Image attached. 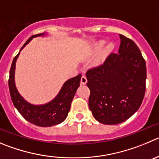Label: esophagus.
I'll return each instance as SVG.
<instances>
[{
    "mask_svg": "<svg viewBox=\"0 0 159 159\" xmlns=\"http://www.w3.org/2000/svg\"><path fill=\"white\" fill-rule=\"evenodd\" d=\"M87 83V77L85 76V75H83L82 77H81V84H86Z\"/></svg>",
    "mask_w": 159,
    "mask_h": 159,
    "instance_id": "34e87169",
    "label": "esophagus"
}]
</instances>
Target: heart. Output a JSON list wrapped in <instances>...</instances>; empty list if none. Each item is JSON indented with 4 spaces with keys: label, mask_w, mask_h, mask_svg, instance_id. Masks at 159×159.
<instances>
[{
    "label": "heart",
    "mask_w": 159,
    "mask_h": 159,
    "mask_svg": "<svg viewBox=\"0 0 159 159\" xmlns=\"http://www.w3.org/2000/svg\"><path fill=\"white\" fill-rule=\"evenodd\" d=\"M104 44H105V41H100L99 43H98V45H97V48H101L102 47L104 46ZM114 44H113L112 43H108V45H107L106 47V49H105V51H106V52L108 53H110L111 51H112V50L114 49Z\"/></svg>",
    "instance_id": "b5f03b06"
}]
</instances>
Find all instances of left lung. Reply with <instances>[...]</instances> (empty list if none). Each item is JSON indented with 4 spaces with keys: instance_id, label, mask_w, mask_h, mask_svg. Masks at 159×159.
Wrapping results in <instances>:
<instances>
[{
    "instance_id": "left-lung-1",
    "label": "left lung",
    "mask_w": 159,
    "mask_h": 159,
    "mask_svg": "<svg viewBox=\"0 0 159 159\" xmlns=\"http://www.w3.org/2000/svg\"><path fill=\"white\" fill-rule=\"evenodd\" d=\"M119 37V53L86 72L89 108L95 119L107 125L130 118L141 105L146 89V63L140 49L131 39Z\"/></svg>"
}]
</instances>
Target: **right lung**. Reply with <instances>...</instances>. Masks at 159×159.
I'll use <instances>...</instances> for the list:
<instances>
[{"instance_id":"add662e5","label":"right lung","mask_w":159,"mask_h":159,"mask_svg":"<svg viewBox=\"0 0 159 159\" xmlns=\"http://www.w3.org/2000/svg\"><path fill=\"white\" fill-rule=\"evenodd\" d=\"M44 35V33H39L33 35L22 46L21 50L33 38L39 36ZM20 50V51H21ZM19 54L13 59L10 69V75L8 79V87L11 98L14 106L17 108L22 117L28 122L36 126H51L61 123L66 119L70 110L71 103L76 90L80 84L81 74L66 81L61 87L59 93L53 101L43 105H33L28 103L21 97L15 85V69L16 62Z\"/></svg>"}]
</instances>
